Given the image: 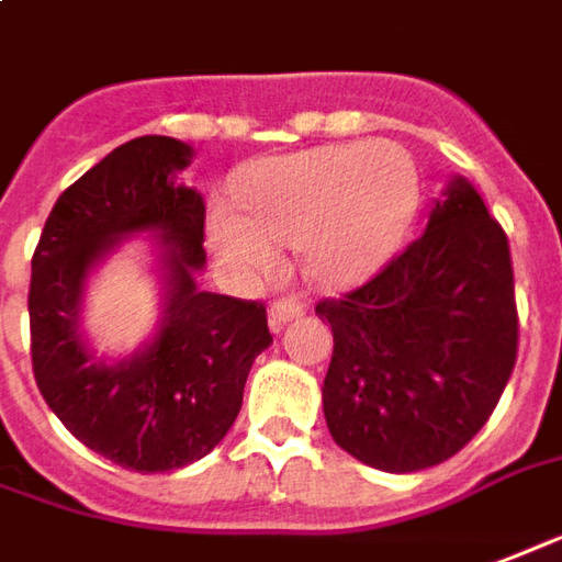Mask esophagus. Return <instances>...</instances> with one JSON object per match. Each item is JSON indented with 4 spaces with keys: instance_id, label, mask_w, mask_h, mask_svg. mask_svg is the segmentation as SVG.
Returning <instances> with one entry per match:
<instances>
[{
    "instance_id": "obj_1",
    "label": "esophagus",
    "mask_w": 562,
    "mask_h": 562,
    "mask_svg": "<svg viewBox=\"0 0 562 562\" xmlns=\"http://www.w3.org/2000/svg\"><path fill=\"white\" fill-rule=\"evenodd\" d=\"M302 314H305V302H299L293 296H281L269 305V326H272V331H281L286 323L296 321Z\"/></svg>"
}]
</instances>
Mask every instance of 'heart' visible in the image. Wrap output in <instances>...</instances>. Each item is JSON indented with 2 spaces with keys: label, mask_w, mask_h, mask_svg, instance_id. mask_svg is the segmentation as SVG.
<instances>
[{
  "label": "heart",
  "mask_w": 562,
  "mask_h": 562,
  "mask_svg": "<svg viewBox=\"0 0 562 562\" xmlns=\"http://www.w3.org/2000/svg\"><path fill=\"white\" fill-rule=\"evenodd\" d=\"M241 215L212 218V245L245 272H272L296 245L308 278L350 286L398 251L419 212V173L395 143H338L254 164L236 182Z\"/></svg>",
  "instance_id": "b5f03b06"
}]
</instances>
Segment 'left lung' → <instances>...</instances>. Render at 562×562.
<instances>
[{
  "label": "left lung",
  "instance_id": "obj_1",
  "mask_svg": "<svg viewBox=\"0 0 562 562\" xmlns=\"http://www.w3.org/2000/svg\"><path fill=\"white\" fill-rule=\"evenodd\" d=\"M317 314L335 335L323 380L335 443L386 473L440 464L488 422L515 368L506 231L454 179L419 239Z\"/></svg>",
  "mask_w": 562,
  "mask_h": 562
}]
</instances>
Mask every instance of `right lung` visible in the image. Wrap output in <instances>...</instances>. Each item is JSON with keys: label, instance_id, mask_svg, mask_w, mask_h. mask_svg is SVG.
I'll use <instances>...</instances> for the list:
<instances>
[{"label": "right lung", "instance_id": "add662e5", "mask_svg": "<svg viewBox=\"0 0 562 562\" xmlns=\"http://www.w3.org/2000/svg\"><path fill=\"white\" fill-rule=\"evenodd\" d=\"M191 149L146 134L122 143L56 200L32 254V374L65 428L113 464L167 473L231 431L254 359L272 344L263 302L196 290L206 206L176 182ZM165 236L168 311L159 338L119 367L95 363L76 331L88 269L125 232Z\"/></svg>", "mask_w": 562, "mask_h": 562}]
</instances>
